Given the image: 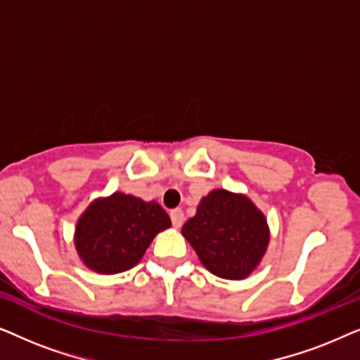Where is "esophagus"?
Returning a JSON list of instances; mask_svg holds the SVG:
<instances>
[{
  "label": "esophagus",
  "instance_id": "34e87169",
  "mask_svg": "<svg viewBox=\"0 0 360 360\" xmlns=\"http://www.w3.org/2000/svg\"><path fill=\"white\" fill-rule=\"evenodd\" d=\"M170 218H172V224H174L175 228H180V226L184 224V221H185V214L180 208H176L170 213Z\"/></svg>",
  "mask_w": 360,
  "mask_h": 360
}]
</instances>
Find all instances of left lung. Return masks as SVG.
I'll use <instances>...</instances> for the list:
<instances>
[{"instance_id": "8db88e82", "label": "left lung", "mask_w": 360, "mask_h": 360, "mask_svg": "<svg viewBox=\"0 0 360 360\" xmlns=\"http://www.w3.org/2000/svg\"><path fill=\"white\" fill-rule=\"evenodd\" d=\"M181 234L203 267L226 280L248 278L262 262L270 243L267 218L254 201L223 188L201 198Z\"/></svg>"}]
</instances>
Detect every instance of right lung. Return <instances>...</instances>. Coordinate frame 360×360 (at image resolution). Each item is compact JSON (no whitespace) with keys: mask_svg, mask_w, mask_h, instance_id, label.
<instances>
[{"mask_svg":"<svg viewBox=\"0 0 360 360\" xmlns=\"http://www.w3.org/2000/svg\"><path fill=\"white\" fill-rule=\"evenodd\" d=\"M172 221L155 201L115 191L93 200L77 221L73 243L86 269L101 275L126 272Z\"/></svg>","mask_w":360,"mask_h":360,"instance_id":"1","label":"right lung"}]
</instances>
